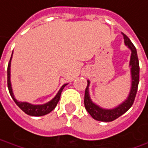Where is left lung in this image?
<instances>
[{
	"label": "left lung",
	"instance_id": "obj_1",
	"mask_svg": "<svg viewBox=\"0 0 148 148\" xmlns=\"http://www.w3.org/2000/svg\"><path fill=\"white\" fill-rule=\"evenodd\" d=\"M124 40H125V44L128 46V48L132 50V56H131V61H130V65H131V70H132V89L130 95L127 98V100H125L121 105H120L116 108L112 109V110H105L99 107L98 106L95 105L90 98L89 95V84L90 81H88L87 87L85 89L84 93V107L86 110L89 112V114L96 121H112L118 117H120L121 115L126 113V111L131 108V106L134 103L136 95L137 92L138 88V84H139V60L136 53V49L133 45V43L129 39V38L123 34Z\"/></svg>",
	"mask_w": 148,
	"mask_h": 148
}]
</instances>
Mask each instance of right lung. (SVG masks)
Returning a JSON list of instances; mask_svg holds the SVG:
<instances>
[{"instance_id": "obj_1", "label": "right lung", "mask_w": 148, "mask_h": 148, "mask_svg": "<svg viewBox=\"0 0 148 148\" xmlns=\"http://www.w3.org/2000/svg\"><path fill=\"white\" fill-rule=\"evenodd\" d=\"M11 59H12V57L10 58V61H9V64H8V67H7V87H8V90H9V92H10V95H11L12 98L13 99L15 103L17 105V106L21 109L22 111H24L26 114H27L29 116H42L47 115L49 112H51L53 109L56 107L57 104L58 103L59 99H60V96H61L62 90H64V86L66 85V84H64L61 87V89L59 90V91L57 94L56 96L51 100V101L48 102L47 104L38 105V106H33V105H31V104L27 103V102H20V101H17V100L15 99V97H14L12 90V86H11V81H10Z\"/></svg>"}]
</instances>
